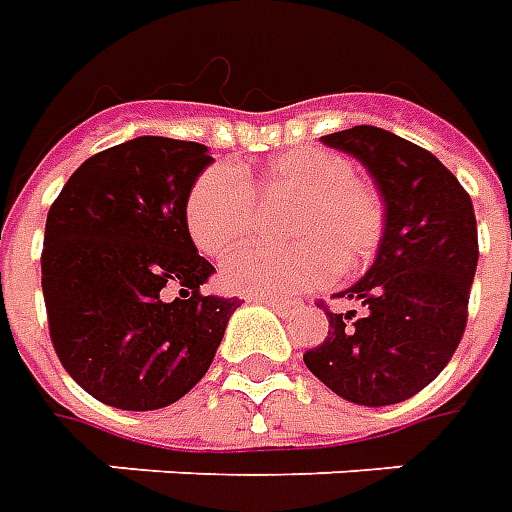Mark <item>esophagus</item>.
Masks as SVG:
<instances>
[{"instance_id":"1","label":"esophagus","mask_w":512,"mask_h":512,"mask_svg":"<svg viewBox=\"0 0 512 512\" xmlns=\"http://www.w3.org/2000/svg\"><path fill=\"white\" fill-rule=\"evenodd\" d=\"M260 304H266L274 312H279L282 318H290V315H296L299 312V301H279V299H260Z\"/></svg>"}]
</instances>
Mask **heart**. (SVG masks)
I'll return each instance as SVG.
<instances>
[{
    "instance_id": "1",
    "label": "heart",
    "mask_w": 512,
    "mask_h": 512,
    "mask_svg": "<svg viewBox=\"0 0 512 512\" xmlns=\"http://www.w3.org/2000/svg\"><path fill=\"white\" fill-rule=\"evenodd\" d=\"M260 197H299L290 211L288 249L246 246L222 266L224 288L249 299H288L356 271L373 257L384 211L373 191L356 183L354 164L321 147H293L252 172L216 164L194 180L186 227L208 255H224L255 224Z\"/></svg>"
}]
</instances>
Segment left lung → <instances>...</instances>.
Returning <instances> with one entry per match:
<instances>
[{
    "mask_svg": "<svg viewBox=\"0 0 512 512\" xmlns=\"http://www.w3.org/2000/svg\"><path fill=\"white\" fill-rule=\"evenodd\" d=\"M376 180L384 233L367 274L326 312L329 334L304 365L356 406L403 403L439 376L461 343L477 268L472 197L425 147L376 126L321 136Z\"/></svg>",
    "mask_w": 512,
    "mask_h": 512,
    "instance_id": "obj_1",
    "label": "left lung"
}]
</instances>
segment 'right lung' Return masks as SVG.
<instances>
[{
	"label": "right lung",
	"instance_id": "1",
	"mask_svg": "<svg viewBox=\"0 0 512 512\" xmlns=\"http://www.w3.org/2000/svg\"><path fill=\"white\" fill-rule=\"evenodd\" d=\"M211 164L197 142L136 136L87 158L51 205L40 257L51 343L68 376L106 406L180 400L241 307L202 296L216 268L186 227L189 191Z\"/></svg>",
	"mask_w": 512,
	"mask_h": 512
}]
</instances>
